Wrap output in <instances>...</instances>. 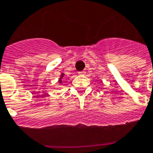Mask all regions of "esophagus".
I'll return each mask as SVG.
<instances>
[{
  "label": "esophagus",
  "instance_id": "1",
  "mask_svg": "<svg viewBox=\"0 0 153 153\" xmlns=\"http://www.w3.org/2000/svg\"><path fill=\"white\" fill-rule=\"evenodd\" d=\"M85 74H86V71H84V70H83V71H80V72H79V75H84Z\"/></svg>",
  "mask_w": 153,
  "mask_h": 153
}]
</instances>
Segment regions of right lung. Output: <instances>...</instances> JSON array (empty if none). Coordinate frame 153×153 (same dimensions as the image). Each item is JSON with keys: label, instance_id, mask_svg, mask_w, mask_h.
I'll list each match as a JSON object with an SVG mask.
<instances>
[{"label": "right lung", "instance_id": "add662e5", "mask_svg": "<svg viewBox=\"0 0 153 153\" xmlns=\"http://www.w3.org/2000/svg\"><path fill=\"white\" fill-rule=\"evenodd\" d=\"M63 76H64V74H63V73H62L61 76H60V79H59V83H62V78L63 77Z\"/></svg>", "mask_w": 153, "mask_h": 153}]
</instances>
